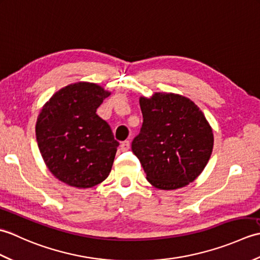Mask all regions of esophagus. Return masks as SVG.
<instances>
[{
    "instance_id": "1",
    "label": "esophagus",
    "mask_w": 260,
    "mask_h": 260,
    "mask_svg": "<svg viewBox=\"0 0 260 260\" xmlns=\"http://www.w3.org/2000/svg\"><path fill=\"white\" fill-rule=\"evenodd\" d=\"M129 147H131V143H129V141H125V142H123L120 144V150L123 151V152H125V151H127V150H129Z\"/></svg>"
}]
</instances>
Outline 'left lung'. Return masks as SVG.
<instances>
[{
  "label": "left lung",
  "instance_id": "8db88e82",
  "mask_svg": "<svg viewBox=\"0 0 260 260\" xmlns=\"http://www.w3.org/2000/svg\"><path fill=\"white\" fill-rule=\"evenodd\" d=\"M141 133L132 143L146 180L159 190H176L194 181L213 150V131L190 98L173 92L140 97Z\"/></svg>",
  "mask_w": 260,
  "mask_h": 260
}]
</instances>
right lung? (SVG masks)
Listing matches in <instances>:
<instances>
[{
	"label": "right lung",
	"instance_id": "obj_1",
	"mask_svg": "<svg viewBox=\"0 0 260 260\" xmlns=\"http://www.w3.org/2000/svg\"><path fill=\"white\" fill-rule=\"evenodd\" d=\"M110 93L93 82L78 81L54 92L40 109L39 151L54 178L67 185L88 189L110 173L119 144L96 114Z\"/></svg>",
	"mask_w": 260,
	"mask_h": 260
}]
</instances>
